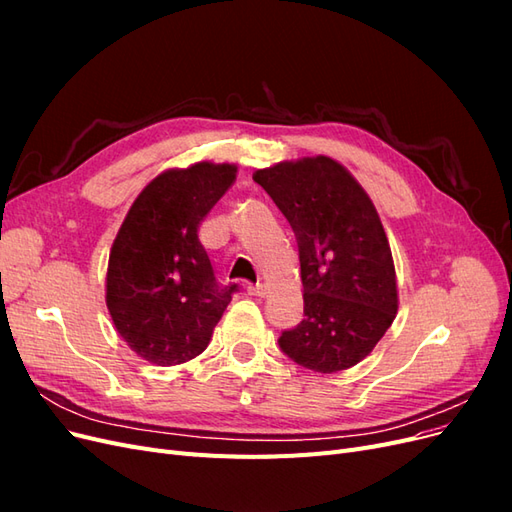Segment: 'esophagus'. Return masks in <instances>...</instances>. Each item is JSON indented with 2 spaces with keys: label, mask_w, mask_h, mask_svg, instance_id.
Segmentation results:
<instances>
[{
  "label": "esophagus",
  "mask_w": 512,
  "mask_h": 512,
  "mask_svg": "<svg viewBox=\"0 0 512 512\" xmlns=\"http://www.w3.org/2000/svg\"><path fill=\"white\" fill-rule=\"evenodd\" d=\"M247 294H252V297H265L267 288H265V284H250L247 286Z\"/></svg>",
  "instance_id": "obj_1"
}]
</instances>
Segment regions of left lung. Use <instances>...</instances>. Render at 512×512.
I'll return each mask as SVG.
<instances>
[{"instance_id":"left-lung-1","label":"left lung","mask_w":512,"mask_h":512,"mask_svg":"<svg viewBox=\"0 0 512 512\" xmlns=\"http://www.w3.org/2000/svg\"><path fill=\"white\" fill-rule=\"evenodd\" d=\"M299 245L303 320L282 331L280 348L320 374L348 369L374 350L397 314L389 239L367 192L327 158L256 170Z\"/></svg>"}]
</instances>
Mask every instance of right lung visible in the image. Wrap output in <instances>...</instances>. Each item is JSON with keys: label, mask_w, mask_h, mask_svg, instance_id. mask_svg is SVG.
<instances>
[{"label": "right lung", "mask_w": 512, "mask_h": 512, "mask_svg": "<svg viewBox=\"0 0 512 512\" xmlns=\"http://www.w3.org/2000/svg\"><path fill=\"white\" fill-rule=\"evenodd\" d=\"M237 179L235 164L198 162L138 194L108 256L106 307L145 361L179 365L203 352L237 284L215 280L198 226Z\"/></svg>", "instance_id": "obj_1"}]
</instances>
